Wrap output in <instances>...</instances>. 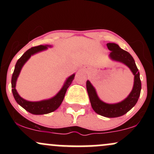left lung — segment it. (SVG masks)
Returning <instances> with one entry per match:
<instances>
[{
    "instance_id": "obj_1",
    "label": "left lung",
    "mask_w": 154,
    "mask_h": 154,
    "mask_svg": "<svg viewBox=\"0 0 154 154\" xmlns=\"http://www.w3.org/2000/svg\"><path fill=\"white\" fill-rule=\"evenodd\" d=\"M108 49L111 51L109 57L114 61L123 63L130 68L134 76V85L131 93L123 100L117 103L109 104L104 103L97 95L95 89L89 80L86 82V88L89 95L92 108L97 114L109 118L121 116L128 112L138 100L141 91V81L140 73L136 66L135 60L128 51L123 50L116 43H107Z\"/></svg>"
}]
</instances>
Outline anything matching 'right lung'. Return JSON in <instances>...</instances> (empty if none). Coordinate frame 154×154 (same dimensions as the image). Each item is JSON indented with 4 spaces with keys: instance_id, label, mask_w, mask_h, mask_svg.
<instances>
[{
    "instance_id": "obj_1",
    "label": "right lung",
    "mask_w": 154,
    "mask_h": 154,
    "mask_svg": "<svg viewBox=\"0 0 154 154\" xmlns=\"http://www.w3.org/2000/svg\"><path fill=\"white\" fill-rule=\"evenodd\" d=\"M49 45H38V46L32 47L27 50L20 57L17 63L15 65L14 71L13 75H12L11 78V88H12V93L17 103L19 104L21 106L24 108L26 111H29V113L33 114H48V113L53 112L55 110L58 109L60 106L61 103H62L64 95L66 94V90L69 87L71 83L75 78V74L69 77L66 79V82L64 85L60 90V91L57 93L54 97L50 98L48 100H43L41 101H28V100H24L17 93V90H16V82H17V78H18L19 73H20L21 69H22V66L25 63L27 60L31 57V56L34 55L37 53L40 52V51L46 50Z\"/></svg>"
}]
</instances>
